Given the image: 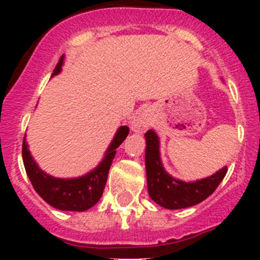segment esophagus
<instances>
[{"label":"esophagus","mask_w":260,"mask_h":260,"mask_svg":"<svg viewBox=\"0 0 260 260\" xmlns=\"http://www.w3.org/2000/svg\"><path fill=\"white\" fill-rule=\"evenodd\" d=\"M147 126H148V119L146 118V116H138L135 117V118H133L132 121L133 132L142 133Z\"/></svg>","instance_id":"esophagus-1"}]
</instances>
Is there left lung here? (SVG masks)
<instances>
[{"label":"left lung","instance_id":"8db88e82","mask_svg":"<svg viewBox=\"0 0 260 260\" xmlns=\"http://www.w3.org/2000/svg\"><path fill=\"white\" fill-rule=\"evenodd\" d=\"M144 137L148 194L151 199L161 207L168 210H180L201 203L215 191L228 172L226 167H224L211 177L195 182L176 180L162 168L158 151V137L156 133L148 130Z\"/></svg>","mask_w":260,"mask_h":260}]
</instances>
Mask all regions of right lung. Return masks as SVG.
<instances>
[{"instance_id":"obj_1","label":"right lung","mask_w":260,"mask_h":260,"mask_svg":"<svg viewBox=\"0 0 260 260\" xmlns=\"http://www.w3.org/2000/svg\"><path fill=\"white\" fill-rule=\"evenodd\" d=\"M62 63H63V57L59 58L52 77L61 71ZM127 135V126H121L110 143L109 148L105 152L107 155L104 160L86 176L79 177V178H68V180L54 178L41 171L35 160L32 158L28 146L26 143V138H24L22 146V156L27 176L36 192L52 207L62 211H77V212L88 210L102 198L110 165L116 155V150L119 144L125 141Z\"/></svg>"}]
</instances>
